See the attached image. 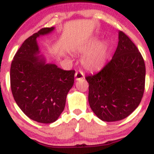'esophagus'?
I'll use <instances>...</instances> for the list:
<instances>
[{"instance_id": "34e87169", "label": "esophagus", "mask_w": 154, "mask_h": 154, "mask_svg": "<svg viewBox=\"0 0 154 154\" xmlns=\"http://www.w3.org/2000/svg\"><path fill=\"white\" fill-rule=\"evenodd\" d=\"M85 75H84V73H83L82 71H81V70H78V71L76 72L75 73V77H76V79L77 80H79V79H82L84 78Z\"/></svg>"}]
</instances>
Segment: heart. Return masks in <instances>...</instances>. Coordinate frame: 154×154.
I'll list each match as a JSON object with an SVG mask.
<instances>
[{"mask_svg":"<svg viewBox=\"0 0 154 154\" xmlns=\"http://www.w3.org/2000/svg\"><path fill=\"white\" fill-rule=\"evenodd\" d=\"M81 54H86L82 59L85 68L90 71H98L103 68L109 56V48L103 42L99 43V38L95 37L78 49Z\"/></svg>","mask_w":154,"mask_h":154,"instance_id":"heart-1","label":"heart"}]
</instances>
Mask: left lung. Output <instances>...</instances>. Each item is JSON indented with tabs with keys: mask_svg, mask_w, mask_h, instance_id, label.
<instances>
[{
	"mask_svg": "<svg viewBox=\"0 0 154 154\" xmlns=\"http://www.w3.org/2000/svg\"><path fill=\"white\" fill-rule=\"evenodd\" d=\"M88 101L94 114L105 122L119 121L131 114L143 95L146 66L140 51L123 32L113 56L98 73L86 76Z\"/></svg>",
	"mask_w": 154,
	"mask_h": 154,
	"instance_id": "8db88e82",
	"label": "left lung"
}]
</instances>
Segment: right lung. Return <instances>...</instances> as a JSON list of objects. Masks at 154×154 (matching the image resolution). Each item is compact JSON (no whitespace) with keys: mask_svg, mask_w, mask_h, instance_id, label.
<instances>
[{"mask_svg":"<svg viewBox=\"0 0 154 154\" xmlns=\"http://www.w3.org/2000/svg\"><path fill=\"white\" fill-rule=\"evenodd\" d=\"M54 29L42 28L25 40L11 66V88L16 103L28 117L40 123L57 120L75 79V70L66 71L56 64L45 63L38 56L37 38Z\"/></svg>","mask_w":154,"mask_h":154,"instance_id":"1","label":"right lung"}]
</instances>
